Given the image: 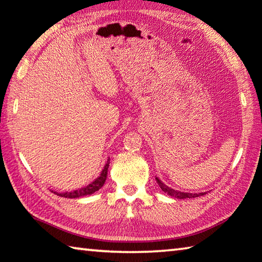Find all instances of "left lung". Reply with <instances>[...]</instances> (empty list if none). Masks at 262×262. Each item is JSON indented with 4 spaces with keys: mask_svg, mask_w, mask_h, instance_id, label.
<instances>
[{
    "mask_svg": "<svg viewBox=\"0 0 262 262\" xmlns=\"http://www.w3.org/2000/svg\"><path fill=\"white\" fill-rule=\"evenodd\" d=\"M156 182L157 184H159L160 188L164 191L165 193H168L169 196L171 197H175L178 199H185V198H194V197H199V196H203V194L205 193H189V192H181V191H177V190H173L171 188H169L168 185H165L162 183V182L159 180V178L156 177Z\"/></svg>",
    "mask_w": 262,
    "mask_h": 262,
    "instance_id": "1",
    "label": "left lung"
}]
</instances>
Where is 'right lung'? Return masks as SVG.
<instances>
[{
    "label": "right lung",
    "mask_w": 262,
    "mask_h": 262,
    "mask_svg": "<svg viewBox=\"0 0 262 262\" xmlns=\"http://www.w3.org/2000/svg\"><path fill=\"white\" fill-rule=\"evenodd\" d=\"M108 167H110V160L107 161V163L105 165V168H103L102 172L100 173V176H99L97 180L93 182V183L89 184L87 186H85V188L79 189V190H76V191H72V192L57 193V194H58V196L65 197V198H79V197H82V196H87V194L94 193L95 191H98L103 184H105L106 177H107V170H108Z\"/></svg>",
    "instance_id": "obj_1"
}]
</instances>
